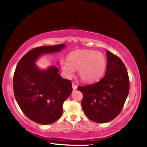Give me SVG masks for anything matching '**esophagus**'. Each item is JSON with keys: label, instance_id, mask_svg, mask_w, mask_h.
<instances>
[{"label": "esophagus", "instance_id": "34e87169", "mask_svg": "<svg viewBox=\"0 0 147 147\" xmlns=\"http://www.w3.org/2000/svg\"><path fill=\"white\" fill-rule=\"evenodd\" d=\"M72 86H73V89L74 91V90H76V89H77V86H76V85H75V84H72Z\"/></svg>", "mask_w": 147, "mask_h": 147}]
</instances>
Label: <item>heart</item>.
Here are the masks:
<instances>
[{
  "mask_svg": "<svg viewBox=\"0 0 147 147\" xmlns=\"http://www.w3.org/2000/svg\"><path fill=\"white\" fill-rule=\"evenodd\" d=\"M61 68L67 77L73 75L78 70L79 78L84 82L92 83L104 75L106 68V59L103 54L91 50H76L71 52L67 60H61Z\"/></svg>",
  "mask_w": 147,
  "mask_h": 147,
  "instance_id": "heart-1",
  "label": "heart"
}]
</instances>
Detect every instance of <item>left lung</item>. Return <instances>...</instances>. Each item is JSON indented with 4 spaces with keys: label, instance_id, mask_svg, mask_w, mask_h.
<instances>
[{
    "label": "left lung",
    "instance_id": "left-lung-1",
    "mask_svg": "<svg viewBox=\"0 0 147 147\" xmlns=\"http://www.w3.org/2000/svg\"><path fill=\"white\" fill-rule=\"evenodd\" d=\"M105 75L95 84L78 87L84 97L82 107L86 115L95 123L113 120L121 113L130 89L127 70L117 56L106 51Z\"/></svg>",
    "mask_w": 147,
    "mask_h": 147
}]
</instances>
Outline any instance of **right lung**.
Segmentation results:
<instances>
[{"label": "right lung", "instance_id": "right-lung-1", "mask_svg": "<svg viewBox=\"0 0 147 147\" xmlns=\"http://www.w3.org/2000/svg\"><path fill=\"white\" fill-rule=\"evenodd\" d=\"M65 47L59 44L34 48L17 65L13 80L15 97L24 115L37 123L46 125L60 118L63 102L73 88L69 80L59 75L58 67L41 70L35 62L41 55L59 52Z\"/></svg>", "mask_w": 147, "mask_h": 147}]
</instances>
